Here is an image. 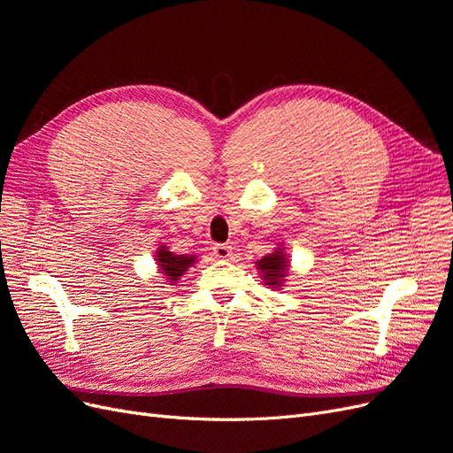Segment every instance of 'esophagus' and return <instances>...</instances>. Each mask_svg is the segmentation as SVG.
Masks as SVG:
<instances>
[{
  "instance_id": "1",
  "label": "esophagus",
  "mask_w": 453,
  "mask_h": 453,
  "mask_svg": "<svg viewBox=\"0 0 453 453\" xmlns=\"http://www.w3.org/2000/svg\"><path fill=\"white\" fill-rule=\"evenodd\" d=\"M213 255H215L217 258H228V257L232 255L230 245H228V243H215V245H213Z\"/></svg>"
}]
</instances>
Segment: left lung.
I'll use <instances>...</instances> for the list:
<instances>
[{"mask_svg": "<svg viewBox=\"0 0 453 453\" xmlns=\"http://www.w3.org/2000/svg\"><path fill=\"white\" fill-rule=\"evenodd\" d=\"M287 258L281 251H276L272 253L265 258H260L257 263V268L265 273V280H266V285H272V287H280L285 273H287Z\"/></svg>", "mask_w": 453, "mask_h": 453, "instance_id": "obj_1", "label": "left lung"}]
</instances>
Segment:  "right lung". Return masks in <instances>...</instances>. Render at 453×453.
Here are the masks:
<instances>
[{
    "label": "right lung",
    "instance_id": "1",
    "mask_svg": "<svg viewBox=\"0 0 453 453\" xmlns=\"http://www.w3.org/2000/svg\"><path fill=\"white\" fill-rule=\"evenodd\" d=\"M158 255V266L162 270L164 276H168L166 280L175 281L180 280V276H183L185 270L195 263V257H187V255H173L170 251H166V248H160V251H157Z\"/></svg>",
    "mask_w": 453,
    "mask_h": 453
}]
</instances>
